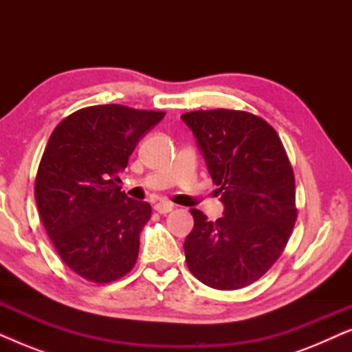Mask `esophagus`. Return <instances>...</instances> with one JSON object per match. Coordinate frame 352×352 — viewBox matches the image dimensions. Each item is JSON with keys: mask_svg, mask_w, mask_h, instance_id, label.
<instances>
[{"mask_svg": "<svg viewBox=\"0 0 352 352\" xmlns=\"http://www.w3.org/2000/svg\"><path fill=\"white\" fill-rule=\"evenodd\" d=\"M153 208H155V211H158L160 214H166V213H170V211H173L175 206H173L171 204H168V201H158Z\"/></svg>", "mask_w": 352, "mask_h": 352, "instance_id": "34e87169", "label": "esophagus"}]
</instances>
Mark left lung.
I'll list each match as a JSON object with an SVG mask.
<instances>
[{
    "label": "left lung",
    "instance_id": "obj_1",
    "mask_svg": "<svg viewBox=\"0 0 352 352\" xmlns=\"http://www.w3.org/2000/svg\"><path fill=\"white\" fill-rule=\"evenodd\" d=\"M181 118L197 138L224 204V216L216 221L190 210L187 267L216 290L248 287L285 250L298 216L285 147L266 120L243 110H194Z\"/></svg>",
    "mask_w": 352,
    "mask_h": 352
}]
</instances>
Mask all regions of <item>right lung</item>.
Returning a JSON list of instances; mask_svg holds the SVG:
<instances>
[{
  "mask_svg": "<svg viewBox=\"0 0 352 352\" xmlns=\"http://www.w3.org/2000/svg\"><path fill=\"white\" fill-rule=\"evenodd\" d=\"M160 110L91 105L52 131L35 179L43 226L62 261L94 283L118 280L138 261L139 235L152 208L120 189V171Z\"/></svg>",
  "mask_w": 352,
  "mask_h": 352,
  "instance_id": "1",
  "label": "right lung"
}]
</instances>
